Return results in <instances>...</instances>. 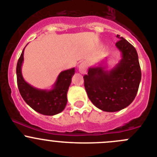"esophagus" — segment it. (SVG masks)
<instances>
[{
  "label": "esophagus",
  "instance_id": "esophagus-1",
  "mask_svg": "<svg viewBox=\"0 0 157 157\" xmlns=\"http://www.w3.org/2000/svg\"><path fill=\"white\" fill-rule=\"evenodd\" d=\"M86 70H87V64L86 62L83 61L78 65V71L82 74H85L86 72Z\"/></svg>",
  "mask_w": 157,
  "mask_h": 157
}]
</instances>
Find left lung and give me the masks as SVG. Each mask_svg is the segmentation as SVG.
Listing matches in <instances>:
<instances>
[{
    "label": "left lung",
    "instance_id": "left-lung-1",
    "mask_svg": "<svg viewBox=\"0 0 157 157\" xmlns=\"http://www.w3.org/2000/svg\"><path fill=\"white\" fill-rule=\"evenodd\" d=\"M117 37L116 47L121 54L118 64L110 71L100 65L90 67L83 77L90 100L107 112L119 111L132 103L142 76L136 48L122 36Z\"/></svg>",
    "mask_w": 157,
    "mask_h": 157
}]
</instances>
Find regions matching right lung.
<instances>
[{
	"label": "right lung",
	"instance_id": "obj_1",
	"mask_svg": "<svg viewBox=\"0 0 157 157\" xmlns=\"http://www.w3.org/2000/svg\"><path fill=\"white\" fill-rule=\"evenodd\" d=\"M24 50L25 48L23 49L16 67L17 83L21 97L30 107L41 114L53 116L61 113L67 104V93L71 82V78L75 71V67L61 71L51 90L35 88L25 81L21 74Z\"/></svg>",
	"mask_w": 157,
	"mask_h": 157
}]
</instances>
